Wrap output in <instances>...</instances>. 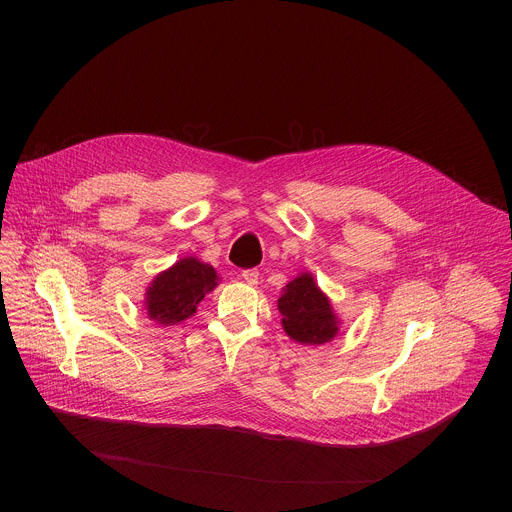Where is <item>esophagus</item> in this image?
Here are the masks:
<instances>
[{"label":"esophagus","mask_w":512,"mask_h":512,"mask_svg":"<svg viewBox=\"0 0 512 512\" xmlns=\"http://www.w3.org/2000/svg\"><path fill=\"white\" fill-rule=\"evenodd\" d=\"M241 277H243L249 285H257V281H259V271H257V269H245V271L241 273Z\"/></svg>","instance_id":"esophagus-1"}]
</instances>
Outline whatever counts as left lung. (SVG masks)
I'll return each mask as SVG.
<instances>
[{
  "instance_id": "left-lung-1",
  "label": "left lung",
  "mask_w": 512,
  "mask_h": 512,
  "mask_svg": "<svg viewBox=\"0 0 512 512\" xmlns=\"http://www.w3.org/2000/svg\"><path fill=\"white\" fill-rule=\"evenodd\" d=\"M285 334L300 344H324L338 334L340 320L312 273H300L277 300Z\"/></svg>"
}]
</instances>
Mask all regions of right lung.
<instances>
[{
    "mask_svg": "<svg viewBox=\"0 0 512 512\" xmlns=\"http://www.w3.org/2000/svg\"><path fill=\"white\" fill-rule=\"evenodd\" d=\"M218 285L212 265L196 257H184L154 277L145 291L148 318L162 326H174L196 314L202 298Z\"/></svg>",
    "mask_w": 512,
    "mask_h": 512,
    "instance_id": "right-lung-1",
    "label": "right lung"
}]
</instances>
